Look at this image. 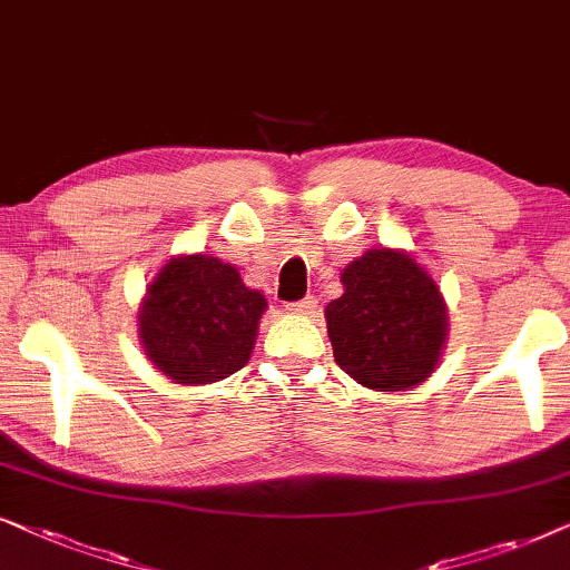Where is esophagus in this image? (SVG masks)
<instances>
[{"mask_svg": "<svg viewBox=\"0 0 570 570\" xmlns=\"http://www.w3.org/2000/svg\"><path fill=\"white\" fill-rule=\"evenodd\" d=\"M286 309H289L292 315H313L315 309H317V299L315 297H305V299H299V302H289V305H286Z\"/></svg>", "mask_w": 570, "mask_h": 570, "instance_id": "esophagus-1", "label": "esophagus"}]
</instances>
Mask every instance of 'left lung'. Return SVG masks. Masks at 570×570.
Masks as SVG:
<instances>
[{
  "label": "left lung",
  "instance_id": "8db88e82",
  "mask_svg": "<svg viewBox=\"0 0 570 570\" xmlns=\"http://www.w3.org/2000/svg\"><path fill=\"white\" fill-rule=\"evenodd\" d=\"M344 294L325 307L336 364L373 391H406L435 373L449 307L435 278L399 247H373L341 271Z\"/></svg>",
  "mask_w": 570,
  "mask_h": 570
}]
</instances>
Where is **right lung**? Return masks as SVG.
Returning a JSON list of instances; mask_svg holds the SVG:
<instances>
[{"mask_svg":"<svg viewBox=\"0 0 570 570\" xmlns=\"http://www.w3.org/2000/svg\"><path fill=\"white\" fill-rule=\"evenodd\" d=\"M263 292L249 289L232 263L214 255H171L138 307L146 360L179 385H208L249 362Z\"/></svg>","mask_w":570,"mask_h":570,"instance_id":"right-lung-1","label":"right lung"}]
</instances>
